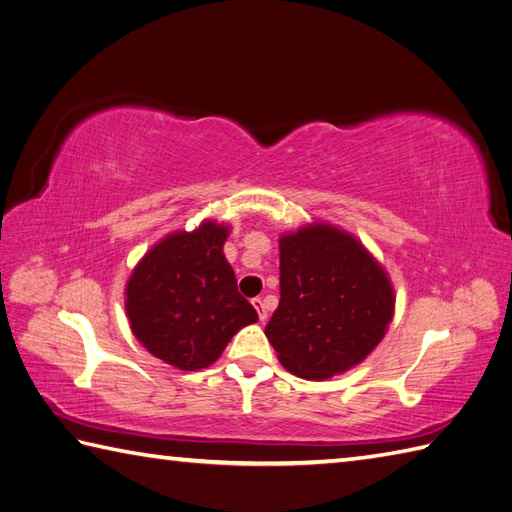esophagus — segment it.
I'll return each mask as SVG.
<instances>
[{
  "label": "esophagus",
  "instance_id": "34e87169",
  "mask_svg": "<svg viewBox=\"0 0 512 512\" xmlns=\"http://www.w3.org/2000/svg\"><path fill=\"white\" fill-rule=\"evenodd\" d=\"M253 306H255V310L259 314V321H266L268 319V310H266L264 299H253Z\"/></svg>",
  "mask_w": 512,
  "mask_h": 512
}]
</instances>
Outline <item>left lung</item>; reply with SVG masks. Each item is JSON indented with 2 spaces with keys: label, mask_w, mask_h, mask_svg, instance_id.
I'll use <instances>...</instances> for the list:
<instances>
[{
  "label": "left lung",
  "mask_w": 512,
  "mask_h": 512,
  "mask_svg": "<svg viewBox=\"0 0 512 512\" xmlns=\"http://www.w3.org/2000/svg\"><path fill=\"white\" fill-rule=\"evenodd\" d=\"M279 306L266 325L279 363L308 380L343 374L383 341L394 288L350 233L310 224L279 239Z\"/></svg>",
  "instance_id": "left-lung-1"
}]
</instances>
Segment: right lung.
I'll return each mask as SVG.
<instances>
[{
    "instance_id": "right-lung-1",
    "label": "right lung",
    "mask_w": 512,
    "mask_h": 512,
    "mask_svg": "<svg viewBox=\"0 0 512 512\" xmlns=\"http://www.w3.org/2000/svg\"><path fill=\"white\" fill-rule=\"evenodd\" d=\"M226 237L228 226L209 220L191 233H171L127 281L134 336L160 361L187 372L213 365L233 334L257 321L224 257Z\"/></svg>"
}]
</instances>
